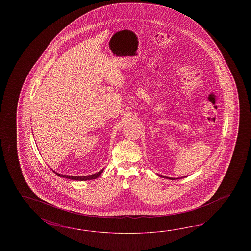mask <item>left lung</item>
<instances>
[{
  "label": "left lung",
  "instance_id": "left-lung-1",
  "mask_svg": "<svg viewBox=\"0 0 251 251\" xmlns=\"http://www.w3.org/2000/svg\"><path fill=\"white\" fill-rule=\"evenodd\" d=\"M158 176H160V177H163V178H167V179H171V180H176V179H178V178H183V177H178V178H175V177H169V176H162V175H159V174H158Z\"/></svg>",
  "mask_w": 251,
  "mask_h": 251
}]
</instances>
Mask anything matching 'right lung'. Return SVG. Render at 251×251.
<instances>
[{
    "instance_id": "right-lung-1",
    "label": "right lung",
    "mask_w": 251,
    "mask_h": 251,
    "mask_svg": "<svg viewBox=\"0 0 251 251\" xmlns=\"http://www.w3.org/2000/svg\"><path fill=\"white\" fill-rule=\"evenodd\" d=\"M104 171V169H102L101 171L97 172L95 174H91L89 176H68V175H64V174H59L57 172L53 171V172L60 176V177H65L68 179H73V180H78V181H86V180H91V179H96L97 177L101 175L102 172Z\"/></svg>"
}]
</instances>
